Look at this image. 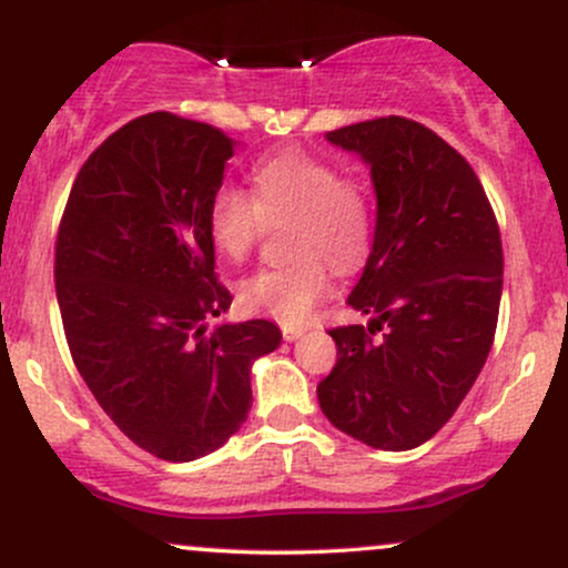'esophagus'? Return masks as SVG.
Wrapping results in <instances>:
<instances>
[{
  "label": "esophagus",
  "instance_id": "34e87169",
  "mask_svg": "<svg viewBox=\"0 0 568 568\" xmlns=\"http://www.w3.org/2000/svg\"><path fill=\"white\" fill-rule=\"evenodd\" d=\"M306 334L304 325H283V338L285 342H296V338H302Z\"/></svg>",
  "mask_w": 568,
  "mask_h": 568
}]
</instances>
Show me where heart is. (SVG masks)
<instances>
[{"instance_id": "obj_1", "label": "heart", "mask_w": 568, "mask_h": 568, "mask_svg": "<svg viewBox=\"0 0 568 568\" xmlns=\"http://www.w3.org/2000/svg\"><path fill=\"white\" fill-rule=\"evenodd\" d=\"M291 219L293 258L240 283V304L253 315L302 325L328 293L331 267L361 270L374 243V207L357 181L342 179L328 160L283 149L251 168V200L221 189L207 207V240L219 256L243 262L264 224Z\"/></svg>"}]
</instances>
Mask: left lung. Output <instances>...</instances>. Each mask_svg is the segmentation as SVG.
<instances>
[{
    "label": "left lung",
    "instance_id": "obj_1",
    "mask_svg": "<svg viewBox=\"0 0 568 568\" xmlns=\"http://www.w3.org/2000/svg\"><path fill=\"white\" fill-rule=\"evenodd\" d=\"M325 139L371 168L376 226L347 298L371 315L368 331H331L338 361L317 384V400L349 438L408 452L452 419L491 349L499 226L467 160L419 122L379 116Z\"/></svg>",
    "mask_w": 568,
    "mask_h": 568
}]
</instances>
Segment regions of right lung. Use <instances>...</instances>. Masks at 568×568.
Wrapping results in <instances>:
<instances>
[{"instance_id": "add662e5", "label": "right lung", "mask_w": 568, "mask_h": 568, "mask_svg": "<svg viewBox=\"0 0 568 568\" xmlns=\"http://www.w3.org/2000/svg\"><path fill=\"white\" fill-rule=\"evenodd\" d=\"M237 141L168 112L122 125L71 186L55 243V293L84 384L143 452L192 462L251 410V368L280 347L270 321L219 323L207 207Z\"/></svg>"}]
</instances>
